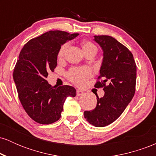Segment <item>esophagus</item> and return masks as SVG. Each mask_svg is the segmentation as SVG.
<instances>
[{"label": "esophagus", "mask_w": 156, "mask_h": 156, "mask_svg": "<svg viewBox=\"0 0 156 156\" xmlns=\"http://www.w3.org/2000/svg\"><path fill=\"white\" fill-rule=\"evenodd\" d=\"M76 94H77V96H80V95H82V94H83V91L78 89L76 92Z\"/></svg>", "instance_id": "esophagus-1"}]
</instances>
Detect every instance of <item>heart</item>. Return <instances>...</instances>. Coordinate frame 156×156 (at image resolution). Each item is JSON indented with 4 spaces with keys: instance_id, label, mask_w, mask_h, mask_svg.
I'll list each match as a JSON object with an SVG mask.
<instances>
[{
    "instance_id": "obj_1",
    "label": "heart",
    "mask_w": 156,
    "mask_h": 156,
    "mask_svg": "<svg viewBox=\"0 0 156 156\" xmlns=\"http://www.w3.org/2000/svg\"><path fill=\"white\" fill-rule=\"evenodd\" d=\"M68 48V43H64L61 46L58 52V56L59 58L64 56V53ZM82 48H83L84 53L92 50H96L97 47L94 44L89 41H83L82 42ZM92 75V72L89 67H73L67 73V77L73 83L76 85L80 86L85 83V81L88 78H90Z\"/></svg>"
}]
</instances>
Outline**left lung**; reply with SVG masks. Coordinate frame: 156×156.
<instances>
[{
  "instance_id": "obj_1",
  "label": "left lung",
  "mask_w": 156,
  "mask_h": 156,
  "mask_svg": "<svg viewBox=\"0 0 156 156\" xmlns=\"http://www.w3.org/2000/svg\"><path fill=\"white\" fill-rule=\"evenodd\" d=\"M94 41L103 52L100 76L94 87H103V98L97 97V105L85 111L84 117L95 127H104L122 114L135 94L136 65L133 54L110 36H94Z\"/></svg>"
}]
</instances>
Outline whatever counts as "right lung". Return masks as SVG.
<instances>
[{
    "label": "right lung",
    "mask_w": 156,
    "mask_h": 156,
    "mask_svg": "<svg viewBox=\"0 0 156 156\" xmlns=\"http://www.w3.org/2000/svg\"><path fill=\"white\" fill-rule=\"evenodd\" d=\"M79 35L50 31L28 41L21 50L13 73L19 99L28 115L39 124L48 125L60 119L67 97L74 98L71 86L52 87L46 78L57 66L61 46Z\"/></svg>",
    "instance_id": "add662e5"
}]
</instances>
